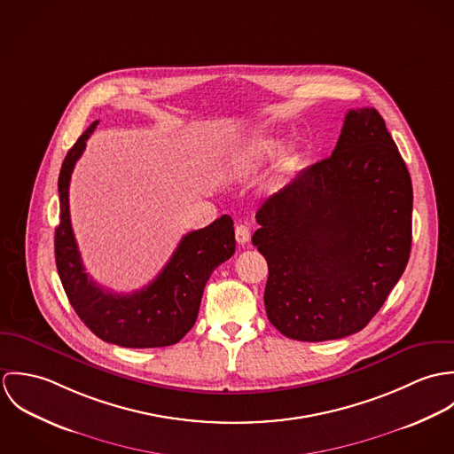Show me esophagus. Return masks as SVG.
I'll list each match as a JSON object with an SVG mask.
<instances>
[{"label":"esophagus","instance_id":"obj_1","mask_svg":"<svg viewBox=\"0 0 454 454\" xmlns=\"http://www.w3.org/2000/svg\"><path fill=\"white\" fill-rule=\"evenodd\" d=\"M236 241L239 245H247L250 241V229L243 223H238L236 225Z\"/></svg>","mask_w":454,"mask_h":454}]
</instances>
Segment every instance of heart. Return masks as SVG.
Segmentation results:
<instances>
[{
	"instance_id": "b5f03b06",
	"label": "heart",
	"mask_w": 454,
	"mask_h": 454,
	"mask_svg": "<svg viewBox=\"0 0 454 454\" xmlns=\"http://www.w3.org/2000/svg\"><path fill=\"white\" fill-rule=\"evenodd\" d=\"M279 146H281V141L278 137H260L245 148V152L239 157V164L245 169L260 168L263 162H267L269 159H272L276 155ZM302 164H304L302 150L288 148V150L281 152L274 164L276 180L285 182V180L292 178L302 168Z\"/></svg>"
}]
</instances>
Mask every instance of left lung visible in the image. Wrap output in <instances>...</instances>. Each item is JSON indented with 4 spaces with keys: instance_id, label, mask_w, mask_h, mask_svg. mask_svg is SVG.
I'll use <instances>...</instances> for the list:
<instances>
[{
    "instance_id": "1",
    "label": "left lung",
    "mask_w": 454,
    "mask_h": 454,
    "mask_svg": "<svg viewBox=\"0 0 454 454\" xmlns=\"http://www.w3.org/2000/svg\"><path fill=\"white\" fill-rule=\"evenodd\" d=\"M252 241L269 322L295 340L360 332L411 255L412 184L378 110H349L330 157L270 195Z\"/></svg>"
}]
</instances>
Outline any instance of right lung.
<instances>
[{
    "label": "right lung",
    "instance_id": "right-lung-1",
    "mask_svg": "<svg viewBox=\"0 0 454 454\" xmlns=\"http://www.w3.org/2000/svg\"><path fill=\"white\" fill-rule=\"evenodd\" d=\"M92 122L66 155L59 173L61 215L56 229V265L66 295L80 320L99 339L122 348L176 344L197 320L204 285L211 272L236 252L234 222L222 215L211 225L182 238L159 276L132 294H114L85 272L69 220V180L85 150Z\"/></svg>",
    "mask_w": 454,
    "mask_h": 454
}]
</instances>
